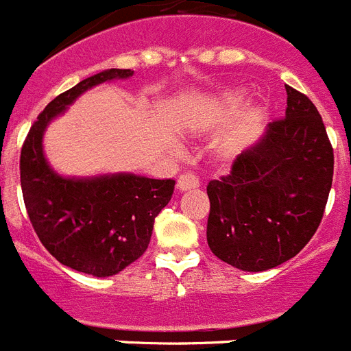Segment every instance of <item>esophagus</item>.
I'll return each mask as SVG.
<instances>
[{"instance_id":"1","label":"esophagus","mask_w":351,"mask_h":351,"mask_svg":"<svg viewBox=\"0 0 351 351\" xmlns=\"http://www.w3.org/2000/svg\"><path fill=\"white\" fill-rule=\"evenodd\" d=\"M178 190L179 191H186V190H191V188H198V178L195 173L191 172H184L179 176L178 179Z\"/></svg>"}]
</instances>
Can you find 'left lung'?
<instances>
[{
  "label": "left lung",
  "mask_w": 351,
  "mask_h": 351,
  "mask_svg": "<svg viewBox=\"0 0 351 351\" xmlns=\"http://www.w3.org/2000/svg\"><path fill=\"white\" fill-rule=\"evenodd\" d=\"M287 112L228 176L207 184V244L223 262L247 272L278 267L320 226L332 186L334 151L324 121L304 93L287 86Z\"/></svg>",
  "instance_id": "obj_1"
}]
</instances>
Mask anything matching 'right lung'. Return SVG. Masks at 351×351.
Instances as JSON below:
<instances>
[{
    "label": "right lung",
    "mask_w": 351,
    "mask_h": 351,
    "mask_svg": "<svg viewBox=\"0 0 351 351\" xmlns=\"http://www.w3.org/2000/svg\"><path fill=\"white\" fill-rule=\"evenodd\" d=\"M132 75L133 70L110 68L56 96L21 149L24 206L40 243L63 265L98 278L117 274L144 255L154 218L170 202L176 181L135 173L61 178L43 156L42 137L49 123L84 91Z\"/></svg>",
    "instance_id": "add662e5"
}]
</instances>
